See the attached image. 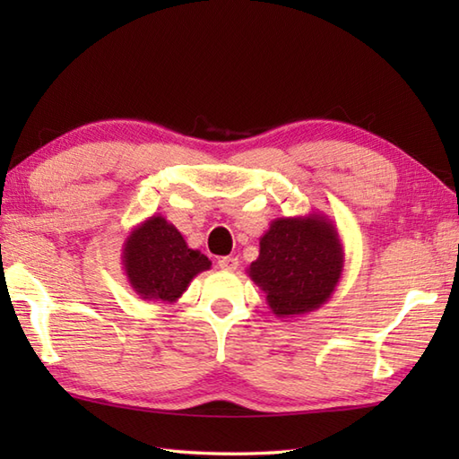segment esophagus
<instances>
[{
  "instance_id": "obj_1",
  "label": "esophagus",
  "mask_w": 459,
  "mask_h": 459,
  "mask_svg": "<svg viewBox=\"0 0 459 459\" xmlns=\"http://www.w3.org/2000/svg\"><path fill=\"white\" fill-rule=\"evenodd\" d=\"M219 268L227 272H235L238 268V258L237 256H222L219 258Z\"/></svg>"
}]
</instances>
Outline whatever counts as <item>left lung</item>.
I'll use <instances>...</instances> for the list:
<instances>
[{
    "label": "left lung",
    "instance_id": "8db88e82",
    "mask_svg": "<svg viewBox=\"0 0 459 459\" xmlns=\"http://www.w3.org/2000/svg\"><path fill=\"white\" fill-rule=\"evenodd\" d=\"M345 266V250L327 214L280 217L260 237V255L247 274L266 294L280 319L316 311L333 296Z\"/></svg>",
    "mask_w": 459,
    "mask_h": 459
}]
</instances>
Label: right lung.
Segmentation results:
<instances>
[{"label":"right lung","mask_w":459,"mask_h":459,"mask_svg":"<svg viewBox=\"0 0 459 459\" xmlns=\"http://www.w3.org/2000/svg\"><path fill=\"white\" fill-rule=\"evenodd\" d=\"M122 266L128 284L142 299L173 304L195 276L211 268V260L201 250L189 248L169 221L153 214L124 240Z\"/></svg>","instance_id":"obj_1"}]
</instances>
